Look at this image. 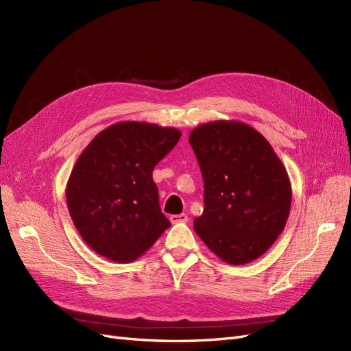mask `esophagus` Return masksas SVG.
<instances>
[{
    "mask_svg": "<svg viewBox=\"0 0 351 351\" xmlns=\"http://www.w3.org/2000/svg\"><path fill=\"white\" fill-rule=\"evenodd\" d=\"M189 217L186 214H178V215H171L169 217V221L173 222V224H180V222H187Z\"/></svg>",
    "mask_w": 351,
    "mask_h": 351,
    "instance_id": "34e87169",
    "label": "esophagus"
}]
</instances>
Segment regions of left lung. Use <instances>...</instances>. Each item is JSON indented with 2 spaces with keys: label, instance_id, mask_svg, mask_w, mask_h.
Wrapping results in <instances>:
<instances>
[{
  "label": "left lung",
  "instance_id": "8db88e82",
  "mask_svg": "<svg viewBox=\"0 0 351 351\" xmlns=\"http://www.w3.org/2000/svg\"><path fill=\"white\" fill-rule=\"evenodd\" d=\"M204 177L205 209L193 228L219 259L249 263L282 232L291 208L287 169L265 137L246 123L218 120L190 132Z\"/></svg>",
  "mask_w": 351,
  "mask_h": 351
}]
</instances>
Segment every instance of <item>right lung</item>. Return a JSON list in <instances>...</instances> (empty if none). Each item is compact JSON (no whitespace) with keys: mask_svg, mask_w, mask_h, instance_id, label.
Segmentation results:
<instances>
[{"mask_svg":"<svg viewBox=\"0 0 351 351\" xmlns=\"http://www.w3.org/2000/svg\"><path fill=\"white\" fill-rule=\"evenodd\" d=\"M180 136L174 127L121 121L84 147L66 199L74 227L92 250L114 262H133L171 226L159 208L152 171Z\"/></svg>","mask_w":351,"mask_h":351,"instance_id":"1","label":"right lung"}]
</instances>
